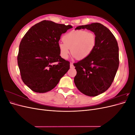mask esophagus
<instances>
[{
    "instance_id": "obj_1",
    "label": "esophagus",
    "mask_w": 135,
    "mask_h": 135,
    "mask_svg": "<svg viewBox=\"0 0 135 135\" xmlns=\"http://www.w3.org/2000/svg\"><path fill=\"white\" fill-rule=\"evenodd\" d=\"M70 68H74V65H73V64L72 62H70Z\"/></svg>"
}]
</instances>
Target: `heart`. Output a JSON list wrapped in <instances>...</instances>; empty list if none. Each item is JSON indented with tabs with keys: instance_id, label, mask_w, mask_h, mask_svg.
I'll return each mask as SVG.
<instances>
[{
	"instance_id": "1",
	"label": "heart",
	"mask_w": 135,
	"mask_h": 135,
	"mask_svg": "<svg viewBox=\"0 0 135 135\" xmlns=\"http://www.w3.org/2000/svg\"><path fill=\"white\" fill-rule=\"evenodd\" d=\"M63 42L59 44L60 56L66 59L70 53L79 60L88 58L93 52L96 44L95 34L84 30H74L62 37Z\"/></svg>"
}]
</instances>
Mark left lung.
<instances>
[{
	"instance_id": "left-lung-1",
	"label": "left lung",
	"mask_w": 135,
	"mask_h": 135,
	"mask_svg": "<svg viewBox=\"0 0 135 135\" xmlns=\"http://www.w3.org/2000/svg\"><path fill=\"white\" fill-rule=\"evenodd\" d=\"M94 32L96 44L88 58L81 60L74 66L76 70L74 83L84 95L96 96L110 87L119 67V48L117 40L109 29L100 23L78 26Z\"/></svg>"
}]
</instances>
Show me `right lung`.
Masks as SVG:
<instances>
[{
  "mask_svg": "<svg viewBox=\"0 0 135 135\" xmlns=\"http://www.w3.org/2000/svg\"><path fill=\"white\" fill-rule=\"evenodd\" d=\"M72 27L43 20L23 36L17 63L23 82L32 91L45 93L52 90L70 69V62L60 56L59 42L62 34Z\"/></svg>",
  "mask_w": 135,
  "mask_h": 135,
  "instance_id": "add662e5",
  "label": "right lung"
}]
</instances>
